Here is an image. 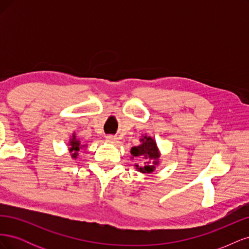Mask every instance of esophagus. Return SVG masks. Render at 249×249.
<instances>
[{
    "label": "esophagus",
    "instance_id": "obj_1",
    "mask_svg": "<svg viewBox=\"0 0 249 249\" xmlns=\"http://www.w3.org/2000/svg\"><path fill=\"white\" fill-rule=\"evenodd\" d=\"M106 141H107L108 143H112V144H115V143L118 142L117 138H116L115 136H112V135H109V136L106 137Z\"/></svg>",
    "mask_w": 249,
    "mask_h": 249
}]
</instances>
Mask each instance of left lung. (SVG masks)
I'll return each instance as SVG.
<instances>
[{
  "label": "left lung",
  "mask_w": 249,
  "mask_h": 249,
  "mask_svg": "<svg viewBox=\"0 0 249 249\" xmlns=\"http://www.w3.org/2000/svg\"><path fill=\"white\" fill-rule=\"evenodd\" d=\"M140 144L137 146H133L131 148V160L140 159V163H135L134 167L137 171L141 173H153L156 168L161 163V152L157 145L156 140L147 136L142 135L140 138Z\"/></svg>",
  "instance_id": "8db88e82"
}]
</instances>
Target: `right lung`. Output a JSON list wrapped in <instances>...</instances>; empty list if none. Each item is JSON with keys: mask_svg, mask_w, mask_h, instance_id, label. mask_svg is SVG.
<instances>
[{"mask_svg": "<svg viewBox=\"0 0 249 249\" xmlns=\"http://www.w3.org/2000/svg\"><path fill=\"white\" fill-rule=\"evenodd\" d=\"M67 145H69V152L71 153V159H77L80 150H85V148L87 147V144H83V143H81V140L77 137L76 133H72Z\"/></svg>", "mask_w": 249, "mask_h": 249, "instance_id": "obj_1", "label": "right lung"}]
</instances>
